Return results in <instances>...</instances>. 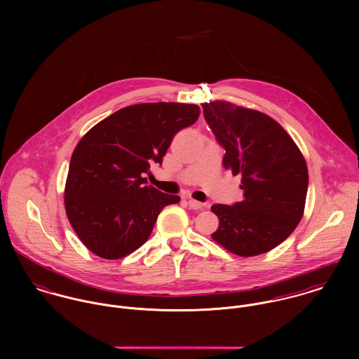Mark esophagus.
Wrapping results in <instances>:
<instances>
[{"instance_id": "esophagus-1", "label": "esophagus", "mask_w": 359, "mask_h": 359, "mask_svg": "<svg viewBox=\"0 0 359 359\" xmlns=\"http://www.w3.org/2000/svg\"><path fill=\"white\" fill-rule=\"evenodd\" d=\"M187 203H188V205H189L191 208H194V210H199V208L203 207V203H201V202H198V201H194V199H187Z\"/></svg>"}]
</instances>
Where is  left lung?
<instances>
[{
	"instance_id": "1",
	"label": "left lung",
	"mask_w": 359,
	"mask_h": 359,
	"mask_svg": "<svg viewBox=\"0 0 359 359\" xmlns=\"http://www.w3.org/2000/svg\"><path fill=\"white\" fill-rule=\"evenodd\" d=\"M205 121L224 147L222 164L242 177L243 201L214 205L218 229L211 238L241 257L266 253L287 239L304 214L306 158L285 128L255 109L205 102Z\"/></svg>"
}]
</instances>
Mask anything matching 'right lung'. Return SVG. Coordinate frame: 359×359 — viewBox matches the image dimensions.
<instances>
[{"label": "right lung", "mask_w": 359, "mask_h": 359, "mask_svg": "<svg viewBox=\"0 0 359 359\" xmlns=\"http://www.w3.org/2000/svg\"><path fill=\"white\" fill-rule=\"evenodd\" d=\"M199 114L192 103H138L103 118L80 140L65 208L90 252L104 259L128 256L148 241L160 211L181 201L147 185L144 174L161 164L174 135Z\"/></svg>", "instance_id": "right-lung-1"}]
</instances>
